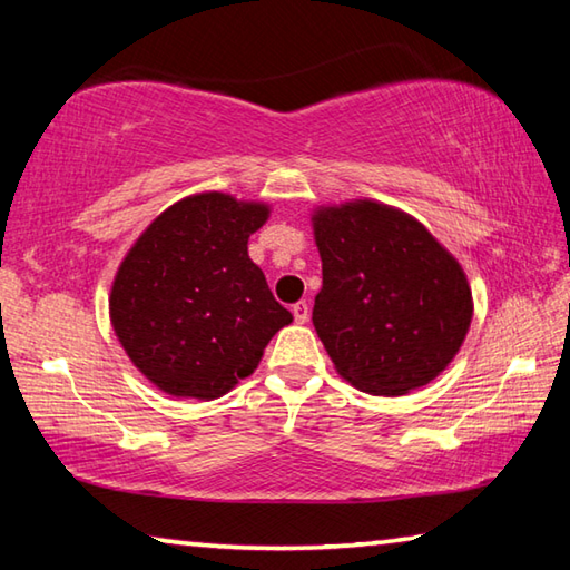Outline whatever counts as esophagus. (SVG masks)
I'll return each instance as SVG.
<instances>
[{"label": "esophagus", "mask_w": 570, "mask_h": 570, "mask_svg": "<svg viewBox=\"0 0 570 570\" xmlns=\"http://www.w3.org/2000/svg\"><path fill=\"white\" fill-rule=\"evenodd\" d=\"M292 314H294L296 324H306L308 322V304L306 302H296L292 306Z\"/></svg>", "instance_id": "34e87169"}]
</instances>
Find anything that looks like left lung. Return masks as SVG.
Returning a JSON list of instances; mask_svg holds the SVG:
<instances>
[{
	"instance_id": "1",
	"label": "left lung",
	"mask_w": 570,
	"mask_h": 570,
	"mask_svg": "<svg viewBox=\"0 0 570 570\" xmlns=\"http://www.w3.org/2000/svg\"><path fill=\"white\" fill-rule=\"evenodd\" d=\"M322 292L312 322L336 372L370 394H407L460 352L465 272L420 220L377 200L314 210Z\"/></svg>"
}]
</instances>
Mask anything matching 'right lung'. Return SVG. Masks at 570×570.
I'll return each instance as SVG.
<instances>
[{"mask_svg":"<svg viewBox=\"0 0 570 570\" xmlns=\"http://www.w3.org/2000/svg\"><path fill=\"white\" fill-rule=\"evenodd\" d=\"M266 218V204L198 193L163 210L122 258L110 322L158 390L216 400L254 374L272 336L292 324L248 258V236Z\"/></svg>","mask_w":570,"mask_h":570,"instance_id":"obj_1","label":"right lung"}]
</instances>
